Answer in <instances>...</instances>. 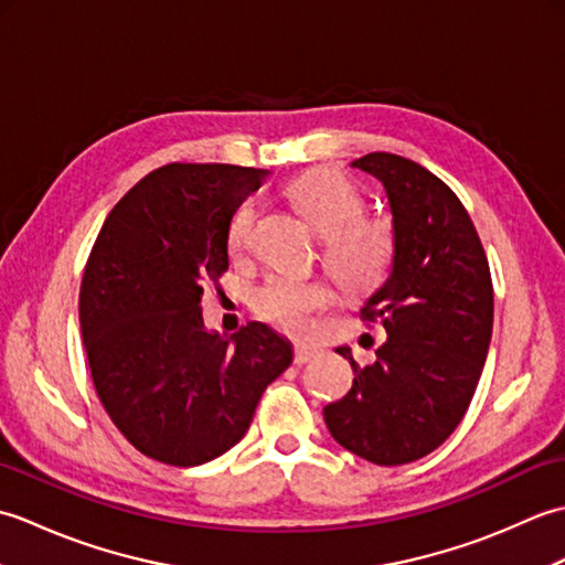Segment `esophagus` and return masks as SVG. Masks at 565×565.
<instances>
[{"label":"esophagus","mask_w":565,"mask_h":565,"mask_svg":"<svg viewBox=\"0 0 565 565\" xmlns=\"http://www.w3.org/2000/svg\"><path fill=\"white\" fill-rule=\"evenodd\" d=\"M322 354L320 347H310V344H298L296 352H294V364L303 366L308 362H313V359H318Z\"/></svg>","instance_id":"34e87169"}]
</instances>
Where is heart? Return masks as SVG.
Instances as JSON below:
<instances>
[{
	"instance_id": "obj_1",
	"label": "heart",
	"mask_w": 565,
	"mask_h": 565,
	"mask_svg": "<svg viewBox=\"0 0 565 565\" xmlns=\"http://www.w3.org/2000/svg\"><path fill=\"white\" fill-rule=\"evenodd\" d=\"M286 196L306 223L322 235V262L342 289L369 294L386 276L393 259V231L381 215L362 213L364 201L352 182L326 167L298 174L286 186ZM255 206L243 203L227 227V245L245 252L252 243ZM332 303V289L320 279L274 276L255 294V310L271 326L303 332L316 310Z\"/></svg>"
}]
</instances>
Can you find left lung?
Here are the masks:
<instances>
[{"mask_svg":"<svg viewBox=\"0 0 565 565\" xmlns=\"http://www.w3.org/2000/svg\"><path fill=\"white\" fill-rule=\"evenodd\" d=\"M352 167L379 179L393 215L391 274L362 308L386 340L364 366L338 347L354 381L322 415L347 451L401 466L435 451L466 415L493 334V281L481 237L439 177L391 152Z\"/></svg>","mask_w":565,"mask_h":565,"instance_id":"1","label":"left lung"}]
</instances>
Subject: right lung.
<instances>
[{
  "instance_id": "right-lung-1",
  "label": "right lung",
  "mask_w": 565,
  "mask_h": 565,
  "mask_svg": "<svg viewBox=\"0 0 565 565\" xmlns=\"http://www.w3.org/2000/svg\"><path fill=\"white\" fill-rule=\"evenodd\" d=\"M267 170L172 162L116 203L92 247L79 328L104 411L138 451L199 466L245 437L294 362L264 322L206 330L203 289L227 269V227Z\"/></svg>"
}]
</instances>
